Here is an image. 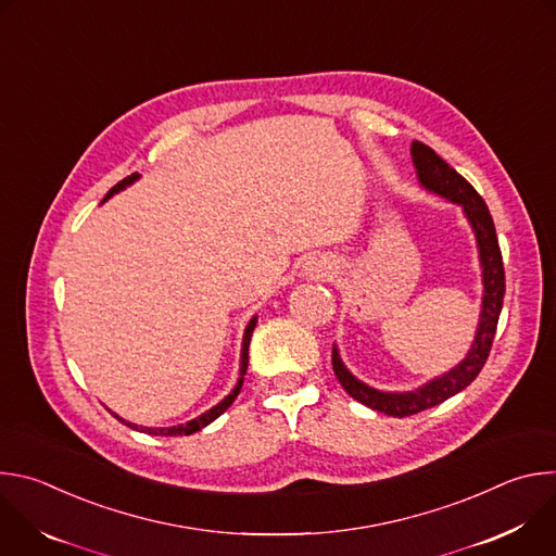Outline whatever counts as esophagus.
<instances>
[{
	"instance_id": "34e87169",
	"label": "esophagus",
	"mask_w": 556,
	"mask_h": 556,
	"mask_svg": "<svg viewBox=\"0 0 556 556\" xmlns=\"http://www.w3.org/2000/svg\"><path fill=\"white\" fill-rule=\"evenodd\" d=\"M334 270V264L326 257H312L307 264H305V273L312 277V279H321V277H328L330 273Z\"/></svg>"
}]
</instances>
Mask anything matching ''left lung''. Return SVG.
Returning <instances> with one entry per match:
<instances>
[{
    "label": "left lung",
    "mask_w": 556,
    "mask_h": 556,
    "mask_svg": "<svg viewBox=\"0 0 556 556\" xmlns=\"http://www.w3.org/2000/svg\"><path fill=\"white\" fill-rule=\"evenodd\" d=\"M412 155H414V165L418 169L420 185L425 189H429L451 202L462 204V208L475 230V237H478L480 260H482V268H484V301H482L480 328H478V334H475V341H472L466 358L448 374L427 382L425 387H420L416 391L384 393V391L371 389L365 382L356 380L341 363L337 348L332 350V367H334V374H337L339 382L343 384V389L352 395L354 401H358L376 412H382L387 416H393V418H405V416H414L418 412L431 409V407L448 401L451 395L466 389L475 378H478V374L482 371V367L491 354V348H493L500 312L504 305V292H506L504 262H502L497 232H495L493 217H491L489 206L482 200V195L475 191L472 185L466 178H462L446 161H442V157L429 144L416 140L412 144Z\"/></svg>",
    "instance_id": "left-lung-1"
}]
</instances>
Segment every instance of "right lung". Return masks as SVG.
Masks as SVG:
<instances>
[{
	"label": "right lung",
	"instance_id": "right-lung-1",
	"mask_svg": "<svg viewBox=\"0 0 556 556\" xmlns=\"http://www.w3.org/2000/svg\"><path fill=\"white\" fill-rule=\"evenodd\" d=\"M134 180H138V174H131V176H127L125 180H121L118 185H114L110 191H108V195H105V200L108 198H112L114 193H118L121 189H125L127 185H131ZM255 326H257V316H253L251 319V324L247 326V334H244V343H242V369H240V380H237V384H235V389L226 395V399L219 403V405H215L213 409H208L206 414H202L200 418H195V420H191V422H187V425H178V427H167V429H153V427H138V425H131V422H125L123 418H118L116 414H112L116 420H121V422H125L129 429H138V431H142V433H149V435H191V433H195V431H200V429H204L206 425H211L215 418H219L230 405H232V401L237 399V393H240V389H242V384H244V376H247V369H249V345H251V337H253V330H255Z\"/></svg>",
	"mask_w": 556,
	"mask_h": 556
}]
</instances>
